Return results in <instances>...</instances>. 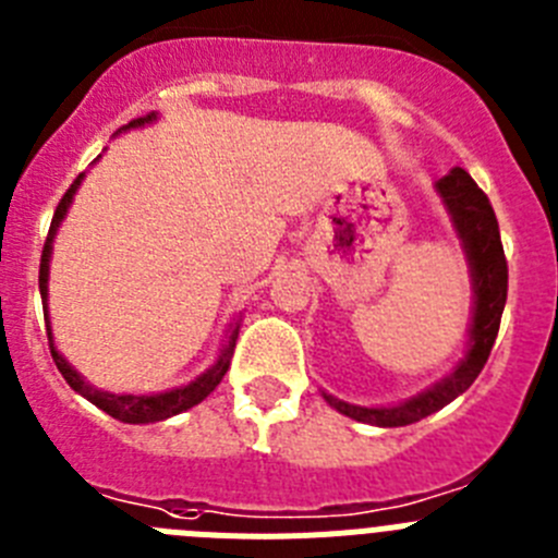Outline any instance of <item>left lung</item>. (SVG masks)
Returning <instances> with one entry per match:
<instances>
[{"instance_id": "left-lung-1", "label": "left lung", "mask_w": 558, "mask_h": 558, "mask_svg": "<svg viewBox=\"0 0 558 558\" xmlns=\"http://www.w3.org/2000/svg\"><path fill=\"white\" fill-rule=\"evenodd\" d=\"M436 192L445 201L447 211H450L452 226L461 236L466 263H470L472 290H475L470 349L456 366V372L447 374L445 379H438L436 386H430L427 391L399 402V405L360 408L324 393V399L335 411L354 418V422H366V425L377 427H402L441 411L475 383L477 374L486 366V360H489L492 347H495L500 315L502 307H506V293H509V265H506V254H502L495 209H492L489 198L483 195L481 186L472 181L470 172L461 170V167H452L445 179L436 184Z\"/></svg>"}]
</instances>
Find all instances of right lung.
<instances>
[{
  "mask_svg": "<svg viewBox=\"0 0 558 558\" xmlns=\"http://www.w3.org/2000/svg\"><path fill=\"white\" fill-rule=\"evenodd\" d=\"M153 120H156V113H147V117H140V120H133V122H128L125 128H120V133L128 131V128H142ZM81 181H83V172L75 179V184L69 186L66 195L61 198V204H58L56 215H52V226H49L47 243H44L41 270H38V290H41L44 304H47V293H49L47 282H49V256H52V240H56L61 220L66 218L69 204H72V198H75V192H77V186H81ZM44 318H47L49 352H52V360H56L58 372L63 374V379L69 383V388L81 393V397H86L92 405H97L100 411H106L108 416L125 422V425H147V422H161V418H170V416H175V413H184V411H190L192 405L204 402V399L220 386L223 374L229 372L231 354H234V347H236V332H240V324H234L229 332V340H226L223 352H220V357L215 360V366L206 368V372L201 374V377L192 379V383H186V386H181V388H172V391L150 393V397H136V393H108V391H100V388H95V386H88L86 379H83L75 368L69 366L66 360H63V354L56 349V343H52V327H49L47 310H44Z\"/></svg>",
  "mask_w": 558,
  "mask_h": 558,
  "instance_id": "obj_1",
  "label": "right lung"
}]
</instances>
